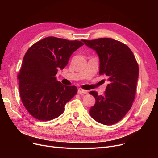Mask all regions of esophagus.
<instances>
[{"label": "esophagus", "mask_w": 158, "mask_h": 158, "mask_svg": "<svg viewBox=\"0 0 158 158\" xmlns=\"http://www.w3.org/2000/svg\"><path fill=\"white\" fill-rule=\"evenodd\" d=\"M78 93L80 94H87L88 93V92L87 90L83 89L82 88H78Z\"/></svg>", "instance_id": "1"}]
</instances>
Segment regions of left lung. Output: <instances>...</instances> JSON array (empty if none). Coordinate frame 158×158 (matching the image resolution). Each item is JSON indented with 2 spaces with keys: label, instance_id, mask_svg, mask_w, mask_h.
Here are the masks:
<instances>
[{
  "label": "left lung",
  "instance_id": "1",
  "mask_svg": "<svg viewBox=\"0 0 158 158\" xmlns=\"http://www.w3.org/2000/svg\"><path fill=\"white\" fill-rule=\"evenodd\" d=\"M82 41L96 52L99 74L108 76L109 81L103 95L89 92L95 99L90 116L103 125H113L125 116L135 99L139 71L136 60L127 45L111 38Z\"/></svg>",
  "mask_w": 158,
  "mask_h": 158
}]
</instances>
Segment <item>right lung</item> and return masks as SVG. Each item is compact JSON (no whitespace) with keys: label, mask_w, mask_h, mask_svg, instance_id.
<instances>
[{"label":"right lung","mask_w":158,"mask_h":158,"mask_svg":"<svg viewBox=\"0 0 158 158\" xmlns=\"http://www.w3.org/2000/svg\"><path fill=\"white\" fill-rule=\"evenodd\" d=\"M83 45L80 41L48 37L27 51L18 79L23 105L33 117L45 121L59 117L66 103L77 93V88L61 84L55 75Z\"/></svg>","instance_id":"add662e5"}]
</instances>
